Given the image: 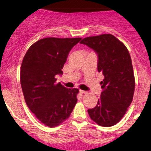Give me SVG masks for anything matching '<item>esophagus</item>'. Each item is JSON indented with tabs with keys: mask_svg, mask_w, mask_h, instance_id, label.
<instances>
[{
	"mask_svg": "<svg viewBox=\"0 0 151 151\" xmlns=\"http://www.w3.org/2000/svg\"><path fill=\"white\" fill-rule=\"evenodd\" d=\"M79 93H81V94H84V93H86L87 92L85 91H83V90H79Z\"/></svg>",
	"mask_w": 151,
	"mask_h": 151,
	"instance_id": "1",
	"label": "esophagus"
}]
</instances>
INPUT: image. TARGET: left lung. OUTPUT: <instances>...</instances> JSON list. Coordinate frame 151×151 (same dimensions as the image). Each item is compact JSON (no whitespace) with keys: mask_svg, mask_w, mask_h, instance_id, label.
<instances>
[{"mask_svg":"<svg viewBox=\"0 0 151 151\" xmlns=\"http://www.w3.org/2000/svg\"><path fill=\"white\" fill-rule=\"evenodd\" d=\"M80 43L97 53L98 70L104 77L98 104L88 112L98 125L113 126L126 113L134 95L135 79L130 55L125 45L111 34L83 38Z\"/></svg>","mask_w":151,"mask_h":151,"instance_id":"obj_1","label":"left lung"}]
</instances>
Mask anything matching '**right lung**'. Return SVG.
<instances>
[{
    "instance_id": "right-lung-1",
    "label": "right lung",
    "mask_w": 151,
    "mask_h": 151,
    "mask_svg": "<svg viewBox=\"0 0 151 151\" xmlns=\"http://www.w3.org/2000/svg\"><path fill=\"white\" fill-rule=\"evenodd\" d=\"M81 37H47L28 49L21 66L20 81L25 101L35 117L53 127L70 117L77 104V88L56 83L72 47Z\"/></svg>"
}]
</instances>
